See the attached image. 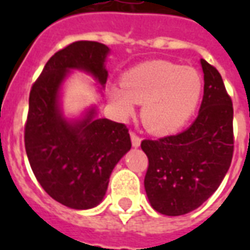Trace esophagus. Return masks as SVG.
I'll return each mask as SVG.
<instances>
[{"label":"esophagus","mask_w":250,"mask_h":250,"mask_svg":"<svg viewBox=\"0 0 250 250\" xmlns=\"http://www.w3.org/2000/svg\"><path fill=\"white\" fill-rule=\"evenodd\" d=\"M131 142H132V146L134 147H139L141 146V138L136 135L134 131H131Z\"/></svg>","instance_id":"esophagus-1"}]
</instances>
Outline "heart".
I'll return each instance as SVG.
<instances>
[{"mask_svg":"<svg viewBox=\"0 0 250 250\" xmlns=\"http://www.w3.org/2000/svg\"><path fill=\"white\" fill-rule=\"evenodd\" d=\"M202 88L197 69L155 60L128 69L122 84L109 88V98L123 115H130L135 103L142 104L141 119L147 130L166 135L179 130L191 118Z\"/></svg>","mask_w":250,"mask_h":250,"instance_id":"b5f03b06","label":"heart"}]
</instances>
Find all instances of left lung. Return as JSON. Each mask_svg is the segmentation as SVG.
Returning <instances> with one entry per match:
<instances>
[{"instance_id":"1","label":"left lung","mask_w":250,"mask_h":250,"mask_svg":"<svg viewBox=\"0 0 250 250\" xmlns=\"http://www.w3.org/2000/svg\"><path fill=\"white\" fill-rule=\"evenodd\" d=\"M201 65L204 99L193 125L177 135L141 143L148 158L145 188L161 214L182 215L199 208L230 167L234 150L231 99L220 72L204 59Z\"/></svg>"}]
</instances>
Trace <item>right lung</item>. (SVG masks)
<instances>
[{"label": "right lung", "instance_id": "1", "mask_svg": "<svg viewBox=\"0 0 250 250\" xmlns=\"http://www.w3.org/2000/svg\"><path fill=\"white\" fill-rule=\"evenodd\" d=\"M108 46L75 41L48 60L29 93L25 123V150L41 188L71 209H91L105 195L109 175L131 148L123 123L95 118L68 122L59 107V92L69 69H83L104 85Z\"/></svg>", "mask_w": 250, "mask_h": 250}]
</instances>
